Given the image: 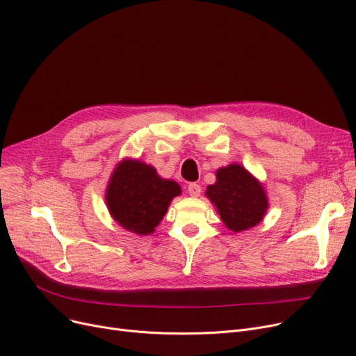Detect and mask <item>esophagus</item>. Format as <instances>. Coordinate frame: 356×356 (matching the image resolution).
<instances>
[{"mask_svg": "<svg viewBox=\"0 0 356 356\" xmlns=\"http://www.w3.org/2000/svg\"><path fill=\"white\" fill-rule=\"evenodd\" d=\"M200 192H202V189H200V186H199L197 183H189V186H188V193H189L191 196L197 197V196L200 195Z\"/></svg>", "mask_w": 356, "mask_h": 356, "instance_id": "1", "label": "esophagus"}]
</instances>
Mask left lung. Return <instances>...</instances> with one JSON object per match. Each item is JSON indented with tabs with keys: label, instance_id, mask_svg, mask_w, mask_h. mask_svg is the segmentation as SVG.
<instances>
[{
	"label": "left lung",
	"instance_id": "obj_1",
	"mask_svg": "<svg viewBox=\"0 0 356 356\" xmlns=\"http://www.w3.org/2000/svg\"><path fill=\"white\" fill-rule=\"evenodd\" d=\"M207 196L234 232L255 227L268 208L264 188L239 164L219 168L216 183L208 186Z\"/></svg>",
	"mask_w": 356,
	"mask_h": 356
}]
</instances>
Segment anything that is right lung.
Instances as JSON below:
<instances>
[{"instance_id": "obj_1", "label": "right lung", "mask_w": 356, "mask_h": 356, "mask_svg": "<svg viewBox=\"0 0 356 356\" xmlns=\"http://www.w3.org/2000/svg\"><path fill=\"white\" fill-rule=\"evenodd\" d=\"M180 192L176 181L161 179L154 167L124 160L108 184L106 204L122 228L137 235H148Z\"/></svg>"}]
</instances>
